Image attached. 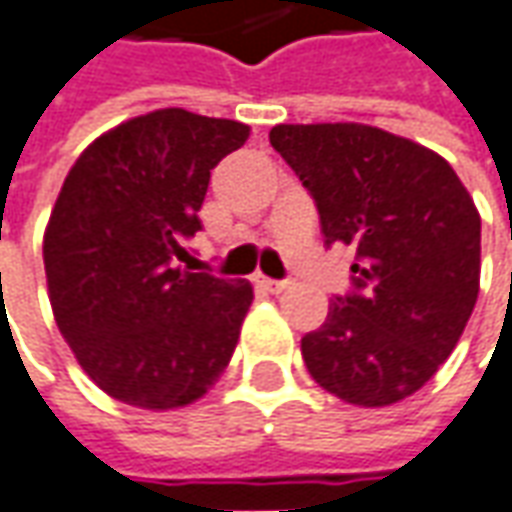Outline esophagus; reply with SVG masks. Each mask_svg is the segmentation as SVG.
I'll use <instances>...</instances> for the list:
<instances>
[{
	"label": "esophagus",
	"mask_w": 512,
	"mask_h": 512,
	"mask_svg": "<svg viewBox=\"0 0 512 512\" xmlns=\"http://www.w3.org/2000/svg\"><path fill=\"white\" fill-rule=\"evenodd\" d=\"M255 283L260 285V288L271 291V294H280V291H285V288H288V283H285V280H271V277H263V274H257Z\"/></svg>",
	"instance_id": "esophagus-1"
}]
</instances>
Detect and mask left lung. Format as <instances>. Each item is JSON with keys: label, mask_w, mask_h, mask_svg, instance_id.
Listing matches in <instances>:
<instances>
[{"label": "left lung", "mask_w": 512, "mask_h": 512, "mask_svg": "<svg viewBox=\"0 0 512 512\" xmlns=\"http://www.w3.org/2000/svg\"><path fill=\"white\" fill-rule=\"evenodd\" d=\"M325 243L356 246V291L302 336L305 367L353 406H392L451 356L479 294L482 221L440 154L364 123L274 125Z\"/></svg>", "instance_id": "8db88e82"}]
</instances>
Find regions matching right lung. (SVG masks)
Returning a JSON list of instances; mask_svg holds the SVG:
<instances>
[{"label":"right lung","instance_id":"obj_1","mask_svg":"<svg viewBox=\"0 0 512 512\" xmlns=\"http://www.w3.org/2000/svg\"><path fill=\"white\" fill-rule=\"evenodd\" d=\"M246 139L238 120L148 111L100 134L66 173L44 229L52 316L114 401L179 409L227 370L252 285L179 263L210 170Z\"/></svg>","mask_w":512,"mask_h":512}]
</instances>
